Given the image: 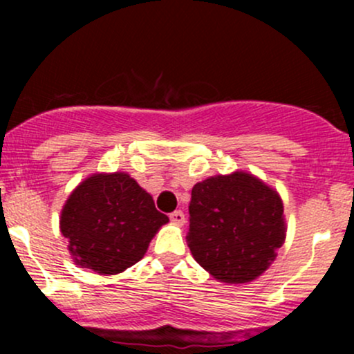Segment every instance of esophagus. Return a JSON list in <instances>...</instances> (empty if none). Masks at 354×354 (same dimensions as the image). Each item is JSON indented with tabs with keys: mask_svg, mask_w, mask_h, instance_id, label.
<instances>
[{
	"mask_svg": "<svg viewBox=\"0 0 354 354\" xmlns=\"http://www.w3.org/2000/svg\"><path fill=\"white\" fill-rule=\"evenodd\" d=\"M169 219H171L173 225H176V226H183L186 221L185 213H183V211H174V213L169 214Z\"/></svg>",
	"mask_w": 354,
	"mask_h": 354,
	"instance_id": "obj_1",
	"label": "esophagus"
}]
</instances>
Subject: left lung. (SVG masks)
Wrapping results in <instances>:
<instances>
[{"mask_svg": "<svg viewBox=\"0 0 354 354\" xmlns=\"http://www.w3.org/2000/svg\"><path fill=\"white\" fill-rule=\"evenodd\" d=\"M279 193L248 171L214 174L193 186L188 246L214 279L245 284L259 278L286 239Z\"/></svg>", "mask_w": 354, "mask_h": 354, "instance_id": "1", "label": "left lung"}]
</instances>
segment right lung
<instances>
[{
    "label": "right lung",
    "mask_w": 354,
    "mask_h": 354,
    "mask_svg": "<svg viewBox=\"0 0 354 354\" xmlns=\"http://www.w3.org/2000/svg\"><path fill=\"white\" fill-rule=\"evenodd\" d=\"M168 221L128 173H95L68 196L59 231L75 265L108 276L136 265Z\"/></svg>",
    "instance_id": "right-lung-1"
}]
</instances>
